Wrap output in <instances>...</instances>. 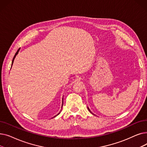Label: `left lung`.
<instances>
[{
	"mask_svg": "<svg viewBox=\"0 0 147 147\" xmlns=\"http://www.w3.org/2000/svg\"><path fill=\"white\" fill-rule=\"evenodd\" d=\"M88 110H89V111H90V110H89V108H88ZM90 113H91V112H90Z\"/></svg>",
	"mask_w": 147,
	"mask_h": 147,
	"instance_id": "left-lung-1",
	"label": "left lung"
}]
</instances>
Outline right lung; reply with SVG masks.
<instances>
[{"label": "right lung", "instance_id": "obj_1", "mask_svg": "<svg viewBox=\"0 0 147 147\" xmlns=\"http://www.w3.org/2000/svg\"><path fill=\"white\" fill-rule=\"evenodd\" d=\"M18 51H19V49L17 51V52L15 53V55H14V57H13V59H12V64H13V60H14V59H15V57H16V55H17L18 54ZM62 107H63V105H62ZM59 113H58L57 115H58ZM55 116H54V117H55Z\"/></svg>", "mask_w": 147, "mask_h": 147}]
</instances>
